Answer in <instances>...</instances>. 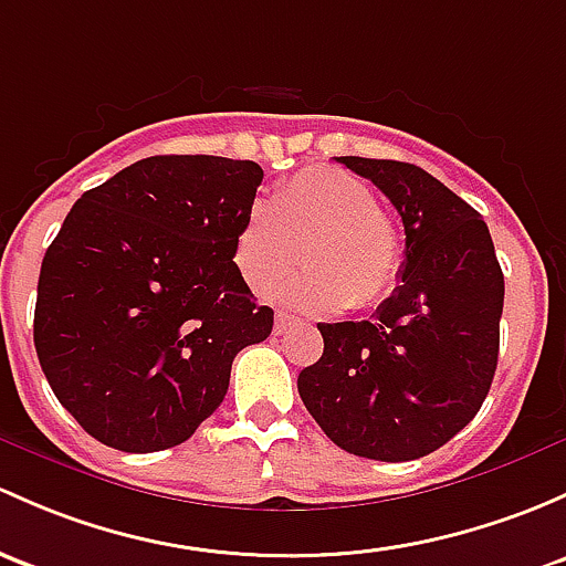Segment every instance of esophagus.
Segmentation results:
<instances>
[{
    "mask_svg": "<svg viewBox=\"0 0 566 566\" xmlns=\"http://www.w3.org/2000/svg\"><path fill=\"white\" fill-rule=\"evenodd\" d=\"M293 323H295L293 314L276 312V319H273V333H276V336H282V333L290 331V325H293Z\"/></svg>",
    "mask_w": 566,
    "mask_h": 566,
    "instance_id": "obj_1",
    "label": "esophagus"
}]
</instances>
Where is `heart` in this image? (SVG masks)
Wrapping results in <instances>:
<instances>
[{"label":"heart","instance_id":"obj_1","mask_svg":"<svg viewBox=\"0 0 566 566\" xmlns=\"http://www.w3.org/2000/svg\"><path fill=\"white\" fill-rule=\"evenodd\" d=\"M303 276L284 301L303 312L371 308L398 284L403 243L396 222L358 176L342 168H306L254 206L233 243V260L258 298H273L301 263Z\"/></svg>","mask_w":566,"mask_h":566}]
</instances>
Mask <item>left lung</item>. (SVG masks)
<instances>
[{
	"label": "left lung",
	"mask_w": 566,
	"mask_h": 566,
	"mask_svg": "<svg viewBox=\"0 0 566 566\" xmlns=\"http://www.w3.org/2000/svg\"><path fill=\"white\" fill-rule=\"evenodd\" d=\"M401 213V284L360 323H319L323 358L298 374L308 415L347 453L412 461L483 407L499 360L504 276L491 233L423 168L336 157Z\"/></svg>",
	"instance_id": "8db88e82"
}]
</instances>
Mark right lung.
I'll return each instance as SVG.
<instances>
[{
    "label": "right lung",
    "mask_w": 566,
    "mask_h": 566,
    "mask_svg": "<svg viewBox=\"0 0 566 566\" xmlns=\"http://www.w3.org/2000/svg\"><path fill=\"white\" fill-rule=\"evenodd\" d=\"M263 168L249 159L148 157L88 189L48 247L34 349L59 403L124 453L187 442L230 385L233 358L265 342L233 263Z\"/></svg>",
    "instance_id": "add662e5"
}]
</instances>
